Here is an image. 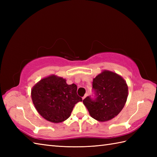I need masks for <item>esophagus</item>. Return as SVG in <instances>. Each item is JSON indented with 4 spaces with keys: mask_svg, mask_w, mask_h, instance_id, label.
<instances>
[{
    "mask_svg": "<svg viewBox=\"0 0 157 157\" xmlns=\"http://www.w3.org/2000/svg\"><path fill=\"white\" fill-rule=\"evenodd\" d=\"M87 96H88V94H86L84 95V97H83V98H82V99H83V100H84V99H85V98H86V97H87Z\"/></svg>",
    "mask_w": 157,
    "mask_h": 157,
    "instance_id": "1",
    "label": "esophagus"
}]
</instances>
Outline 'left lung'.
Segmentation results:
<instances>
[{
	"label": "left lung",
	"mask_w": 157,
	"mask_h": 157,
	"mask_svg": "<svg viewBox=\"0 0 157 157\" xmlns=\"http://www.w3.org/2000/svg\"><path fill=\"white\" fill-rule=\"evenodd\" d=\"M96 98L86 97L83 103L92 118L100 122L113 119L124 107L128 96V86L121 75L104 70L93 79Z\"/></svg>",
	"instance_id": "obj_1"
}]
</instances>
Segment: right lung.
<instances>
[{"instance_id": "obj_1", "label": "right lung", "mask_w": 157, "mask_h": 157, "mask_svg": "<svg viewBox=\"0 0 157 157\" xmlns=\"http://www.w3.org/2000/svg\"><path fill=\"white\" fill-rule=\"evenodd\" d=\"M75 84L56 75L42 78L33 86L32 100L36 111L47 121L57 123L67 119L75 105L82 101Z\"/></svg>"}]
</instances>
